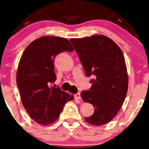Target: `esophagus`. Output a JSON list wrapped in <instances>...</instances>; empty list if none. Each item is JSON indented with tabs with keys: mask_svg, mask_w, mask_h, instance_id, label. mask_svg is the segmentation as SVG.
Masks as SVG:
<instances>
[{
	"mask_svg": "<svg viewBox=\"0 0 149 149\" xmlns=\"http://www.w3.org/2000/svg\"><path fill=\"white\" fill-rule=\"evenodd\" d=\"M74 97H75V99H76V100H81V94H79V93H77V94H75Z\"/></svg>",
	"mask_w": 149,
	"mask_h": 149,
	"instance_id": "34e87169",
	"label": "esophagus"
}]
</instances>
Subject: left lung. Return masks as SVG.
Wrapping results in <instances>:
<instances>
[{
    "instance_id": "left-lung-1",
    "label": "left lung",
    "mask_w": 149,
    "mask_h": 149,
    "mask_svg": "<svg viewBox=\"0 0 149 149\" xmlns=\"http://www.w3.org/2000/svg\"><path fill=\"white\" fill-rule=\"evenodd\" d=\"M87 76H94L89 91L81 97L91 104L94 112L85 118L90 125L109 123L121 109L128 88V76L124 55L119 46L104 35L70 39Z\"/></svg>"
}]
</instances>
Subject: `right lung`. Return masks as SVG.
Segmentation results:
<instances>
[{
	"label": "right lung",
	"mask_w": 149,
	"mask_h": 149,
	"mask_svg": "<svg viewBox=\"0 0 149 149\" xmlns=\"http://www.w3.org/2000/svg\"><path fill=\"white\" fill-rule=\"evenodd\" d=\"M74 50L65 38L45 36L31 42L22 54L16 72V84L24 107L30 118L40 125L55 122L65 104L73 95L60 88L49 87L56 80L54 59L64 51Z\"/></svg>",
	"instance_id": "right-lung-1"
}]
</instances>
